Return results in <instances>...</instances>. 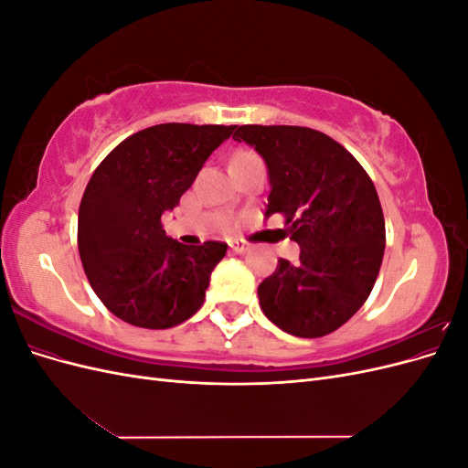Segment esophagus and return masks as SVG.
I'll use <instances>...</instances> for the list:
<instances>
[{
  "instance_id": "34e87169",
  "label": "esophagus",
  "mask_w": 468,
  "mask_h": 468,
  "mask_svg": "<svg viewBox=\"0 0 468 468\" xmlns=\"http://www.w3.org/2000/svg\"><path fill=\"white\" fill-rule=\"evenodd\" d=\"M230 248H232V251H236V253H244V251L250 250V244L244 242V239H234V242L230 244Z\"/></svg>"
}]
</instances>
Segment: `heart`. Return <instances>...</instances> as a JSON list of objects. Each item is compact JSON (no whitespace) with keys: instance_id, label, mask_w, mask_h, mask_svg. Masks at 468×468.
<instances>
[{"instance_id":"b5f03b06","label":"heart","mask_w":468,"mask_h":468,"mask_svg":"<svg viewBox=\"0 0 468 468\" xmlns=\"http://www.w3.org/2000/svg\"><path fill=\"white\" fill-rule=\"evenodd\" d=\"M248 155H256V154L250 152V150H242V152H238L234 158H248Z\"/></svg>"}]
</instances>
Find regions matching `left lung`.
Listing matches in <instances>:
<instances>
[{"instance_id": "1", "label": "left lung", "mask_w": 468, "mask_h": 468, "mask_svg": "<svg viewBox=\"0 0 468 468\" xmlns=\"http://www.w3.org/2000/svg\"><path fill=\"white\" fill-rule=\"evenodd\" d=\"M267 164L265 217L281 215L301 246L258 287L263 314L296 337H322L369 299L385 256V217L363 165L306 126L242 124L232 136Z\"/></svg>"}]
</instances>
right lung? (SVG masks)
Wrapping results in <instances>:
<instances>
[{"label":"right lung","mask_w":468,"mask_h":468,"mask_svg":"<svg viewBox=\"0 0 468 468\" xmlns=\"http://www.w3.org/2000/svg\"><path fill=\"white\" fill-rule=\"evenodd\" d=\"M236 124L165 122L134 133L97 165L78 215L83 271L107 310L138 328L165 330L205 303L224 242L186 246L162 215L179 205L208 155Z\"/></svg>","instance_id":"right-lung-1"}]
</instances>
